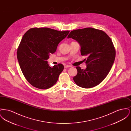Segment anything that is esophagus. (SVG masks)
I'll return each instance as SVG.
<instances>
[{"label": "esophagus", "mask_w": 131, "mask_h": 131, "mask_svg": "<svg viewBox=\"0 0 131 131\" xmlns=\"http://www.w3.org/2000/svg\"><path fill=\"white\" fill-rule=\"evenodd\" d=\"M71 66L70 65H65L64 66V68H68V67H71Z\"/></svg>", "instance_id": "1"}]
</instances>
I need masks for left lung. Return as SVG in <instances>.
<instances>
[{"label":"left lung","instance_id":"left-lung-1","mask_svg":"<svg viewBox=\"0 0 131 131\" xmlns=\"http://www.w3.org/2000/svg\"><path fill=\"white\" fill-rule=\"evenodd\" d=\"M70 38L80 44L81 56H87L84 59L86 68L76 67L74 81L82 88L96 86L106 78L114 61L116 51L111 39L104 31L91 27L73 30Z\"/></svg>","mask_w":131,"mask_h":131}]
</instances>
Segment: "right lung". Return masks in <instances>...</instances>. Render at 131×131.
<instances>
[{"label":"right lung","instance_id":"add662e5","mask_svg":"<svg viewBox=\"0 0 131 131\" xmlns=\"http://www.w3.org/2000/svg\"><path fill=\"white\" fill-rule=\"evenodd\" d=\"M69 32L34 27L24 35L17 50V58L26 80L34 87L46 89L56 83L64 66L59 63L51 67L47 60Z\"/></svg>","mask_w":131,"mask_h":131}]
</instances>
